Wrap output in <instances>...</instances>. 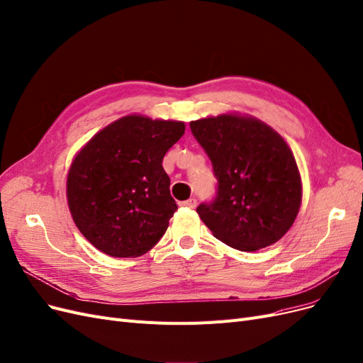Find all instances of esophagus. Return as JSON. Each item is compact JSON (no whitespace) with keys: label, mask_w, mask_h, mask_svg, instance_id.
<instances>
[{"label":"esophagus","mask_w":363,"mask_h":363,"mask_svg":"<svg viewBox=\"0 0 363 363\" xmlns=\"http://www.w3.org/2000/svg\"><path fill=\"white\" fill-rule=\"evenodd\" d=\"M179 206H184V208H190V209H194L197 206V199L196 197H191L188 200H184V201H179Z\"/></svg>","instance_id":"1"}]
</instances>
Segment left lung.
Wrapping results in <instances>:
<instances>
[{
	"mask_svg": "<svg viewBox=\"0 0 363 363\" xmlns=\"http://www.w3.org/2000/svg\"><path fill=\"white\" fill-rule=\"evenodd\" d=\"M190 128L216 178L215 197L197 206L215 238L242 252L281 239L301 204V178L285 140L267 124L233 114Z\"/></svg>",
	"mask_w": 363,
	"mask_h": 363,
	"instance_id": "obj_1",
	"label": "left lung"
}]
</instances>
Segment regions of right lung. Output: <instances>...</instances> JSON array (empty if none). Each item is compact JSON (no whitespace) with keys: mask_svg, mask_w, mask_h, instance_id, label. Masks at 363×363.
Wrapping results in <instances>:
<instances>
[{"mask_svg":"<svg viewBox=\"0 0 363 363\" xmlns=\"http://www.w3.org/2000/svg\"><path fill=\"white\" fill-rule=\"evenodd\" d=\"M185 132L182 121L128 116L94 135L69 169L74 223L101 252L139 257L159 242L178 209L162 162Z\"/></svg>","mask_w":363,"mask_h":363,"instance_id":"right-lung-1","label":"right lung"}]
</instances>
